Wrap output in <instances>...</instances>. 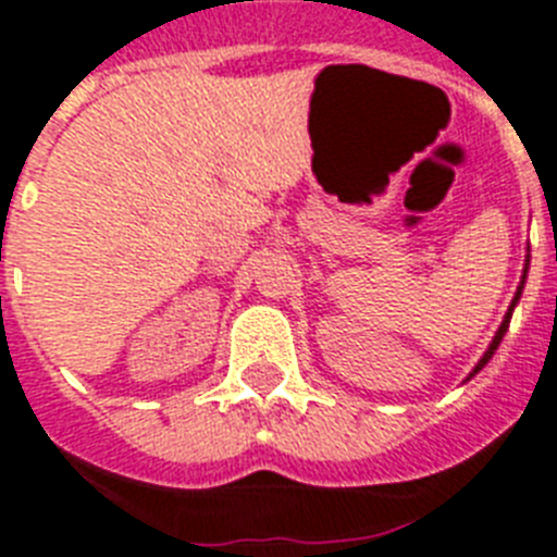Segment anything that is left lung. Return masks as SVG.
I'll use <instances>...</instances> for the list:
<instances>
[{"mask_svg":"<svg viewBox=\"0 0 557 557\" xmlns=\"http://www.w3.org/2000/svg\"><path fill=\"white\" fill-rule=\"evenodd\" d=\"M527 265H530V258H527V263H524V277H521V285H519V292H516V297H512L510 308H507L505 319H502V325H499V331H496V336H493L491 347H487V350H485V356H482V359H480V364L473 367V372H471V375H476V372H480V370H482V367H485V364H487V361H491V359H493V352H496V347H499V342H502V338H505L507 327H510V317H512V308H516V302H519V297H521V288H524V280H527ZM471 375H468V379H471Z\"/></svg>","mask_w":557,"mask_h":557,"instance_id":"left-lung-1","label":"left lung"}]
</instances>
